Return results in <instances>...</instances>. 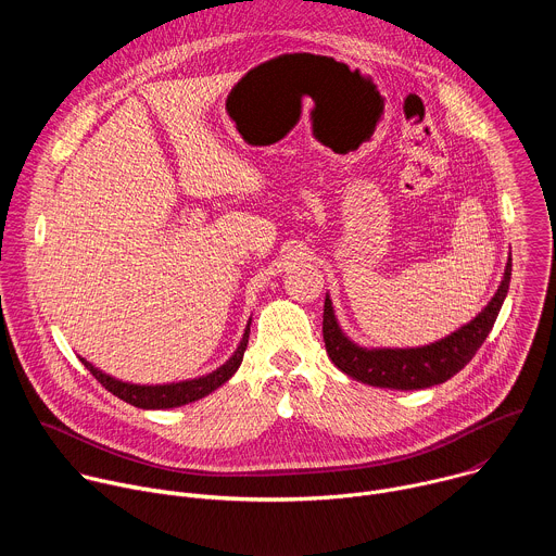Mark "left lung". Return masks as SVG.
<instances>
[{"instance_id": "1", "label": "left lung", "mask_w": 556, "mask_h": 556, "mask_svg": "<svg viewBox=\"0 0 556 556\" xmlns=\"http://www.w3.org/2000/svg\"><path fill=\"white\" fill-rule=\"evenodd\" d=\"M513 262L508 260L504 279L489 305L470 324L442 341L407 350H365L352 343L339 328L330 296L324 305V341L332 363L354 380L384 389H425L455 376L482 348L495 326L508 294Z\"/></svg>"}]
</instances>
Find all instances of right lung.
<instances>
[{
	"label": "right lung",
	"mask_w": 556,
	"mask_h": 556,
	"mask_svg": "<svg viewBox=\"0 0 556 556\" xmlns=\"http://www.w3.org/2000/svg\"><path fill=\"white\" fill-rule=\"evenodd\" d=\"M249 332H251V324L247 326L242 343L237 345L235 354L219 369H215L202 378L172 382V384H131V382H123V380H116V378L103 374L86 358H81V363L108 391L118 395L121 401H125L134 407H140V409H174V407L189 405V403L204 399V395H208L213 389L224 384L237 371V367H240V363L244 358L247 345H249Z\"/></svg>",
	"instance_id": "right-lung-1"
}]
</instances>
